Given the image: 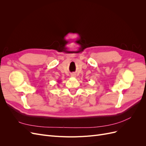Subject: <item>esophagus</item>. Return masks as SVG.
I'll return each mask as SVG.
<instances>
[{"mask_svg": "<svg viewBox=\"0 0 146 146\" xmlns=\"http://www.w3.org/2000/svg\"><path fill=\"white\" fill-rule=\"evenodd\" d=\"M75 75H76V74H71V76H72V77H75Z\"/></svg>", "mask_w": 146, "mask_h": 146, "instance_id": "34e87169", "label": "esophagus"}]
</instances>
